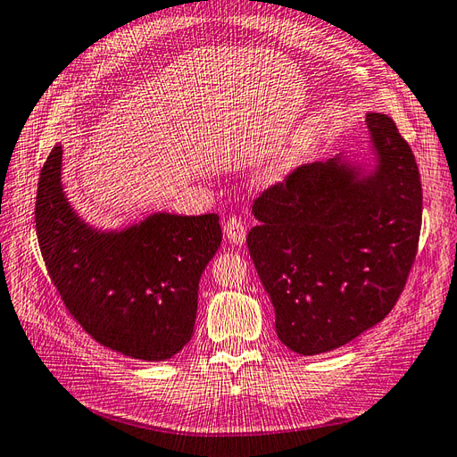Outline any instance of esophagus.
Here are the masks:
<instances>
[{
	"label": "esophagus",
	"instance_id": "esophagus-1",
	"mask_svg": "<svg viewBox=\"0 0 457 457\" xmlns=\"http://www.w3.org/2000/svg\"><path fill=\"white\" fill-rule=\"evenodd\" d=\"M225 237L228 238L230 245H237L242 246L246 242V227H245V220L238 219V217H232L225 222Z\"/></svg>",
	"mask_w": 457,
	"mask_h": 457
}]
</instances>
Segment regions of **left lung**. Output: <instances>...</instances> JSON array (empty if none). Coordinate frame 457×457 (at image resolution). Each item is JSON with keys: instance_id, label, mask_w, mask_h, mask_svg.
<instances>
[{"instance_id": "1", "label": "left lung", "mask_w": 457, "mask_h": 457, "mask_svg": "<svg viewBox=\"0 0 457 457\" xmlns=\"http://www.w3.org/2000/svg\"><path fill=\"white\" fill-rule=\"evenodd\" d=\"M370 154L297 168L263 191L248 250L276 311L279 340L330 352L387 317L417 256L422 186L393 119L368 113Z\"/></svg>"}]
</instances>
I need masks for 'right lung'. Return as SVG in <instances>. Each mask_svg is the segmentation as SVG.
<instances>
[{"instance_id": "1", "label": "right lung", "mask_w": 457, "mask_h": 457, "mask_svg": "<svg viewBox=\"0 0 457 457\" xmlns=\"http://www.w3.org/2000/svg\"><path fill=\"white\" fill-rule=\"evenodd\" d=\"M35 222L48 276L91 338L164 361L194 337L201 273L222 238L215 212L162 211L119 230L91 227L64 194L56 145L40 170Z\"/></svg>"}]
</instances>
